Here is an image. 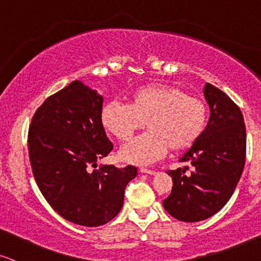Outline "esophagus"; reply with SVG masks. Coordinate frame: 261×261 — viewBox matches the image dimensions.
Wrapping results in <instances>:
<instances>
[{"instance_id": "34e87169", "label": "esophagus", "mask_w": 261, "mask_h": 261, "mask_svg": "<svg viewBox=\"0 0 261 261\" xmlns=\"http://www.w3.org/2000/svg\"><path fill=\"white\" fill-rule=\"evenodd\" d=\"M140 172L141 173H145V174H150V175H153L156 173L155 170L149 169V168H144V167H143V168H140Z\"/></svg>"}]
</instances>
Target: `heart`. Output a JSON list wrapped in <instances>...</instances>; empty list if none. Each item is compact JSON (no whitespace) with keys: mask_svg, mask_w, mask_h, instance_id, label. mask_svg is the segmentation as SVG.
I'll list each match as a JSON object with an SVG mask.
<instances>
[{"mask_svg":"<svg viewBox=\"0 0 261 261\" xmlns=\"http://www.w3.org/2000/svg\"><path fill=\"white\" fill-rule=\"evenodd\" d=\"M207 118L203 100L169 85L139 87L128 105L109 101L100 111L104 129L121 143L130 141L145 123L149 132L120 151L122 160L136 165L155 162L168 149H188L202 136Z\"/></svg>","mask_w":261,"mask_h":261,"instance_id":"1","label":"heart"}]
</instances>
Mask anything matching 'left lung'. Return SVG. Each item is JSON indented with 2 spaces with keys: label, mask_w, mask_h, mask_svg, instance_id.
I'll use <instances>...</instances> for the list:
<instances>
[{
  "label": "left lung",
  "mask_w": 261,
  "mask_h": 261,
  "mask_svg": "<svg viewBox=\"0 0 261 261\" xmlns=\"http://www.w3.org/2000/svg\"><path fill=\"white\" fill-rule=\"evenodd\" d=\"M211 116L199 139L180 157L194 166L168 170L173 188L163 207L175 219L196 223L211 218L227 203L246 161V125L240 108L223 91L205 83Z\"/></svg>",
  "instance_id": "obj_1"
}]
</instances>
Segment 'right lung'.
Returning <instances> with one entry per match:
<instances>
[{
	"label": "right lung",
	"mask_w": 261,
	"mask_h": 261,
	"mask_svg": "<svg viewBox=\"0 0 261 261\" xmlns=\"http://www.w3.org/2000/svg\"><path fill=\"white\" fill-rule=\"evenodd\" d=\"M101 108L102 96L77 80L46 99L29 129L32 173L43 197L64 219L88 227L120 213L125 186L138 174L133 166L92 170L114 149Z\"/></svg>",
	"instance_id": "1"
}]
</instances>
